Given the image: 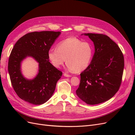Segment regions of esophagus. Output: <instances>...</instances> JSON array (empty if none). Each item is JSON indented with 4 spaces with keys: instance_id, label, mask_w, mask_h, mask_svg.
Instances as JSON below:
<instances>
[{
    "instance_id": "1",
    "label": "esophagus",
    "mask_w": 135,
    "mask_h": 135,
    "mask_svg": "<svg viewBox=\"0 0 135 135\" xmlns=\"http://www.w3.org/2000/svg\"><path fill=\"white\" fill-rule=\"evenodd\" d=\"M64 76H65V77H71V75L68 74H66V73H64Z\"/></svg>"
}]
</instances>
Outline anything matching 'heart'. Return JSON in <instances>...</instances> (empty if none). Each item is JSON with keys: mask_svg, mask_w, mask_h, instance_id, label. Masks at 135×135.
Here are the masks:
<instances>
[{"mask_svg": "<svg viewBox=\"0 0 135 135\" xmlns=\"http://www.w3.org/2000/svg\"><path fill=\"white\" fill-rule=\"evenodd\" d=\"M93 53V47L90 43L72 36L61 41L57 48L49 50L48 57L55 68H60L66 61L69 69L79 73L89 66Z\"/></svg>", "mask_w": 135, "mask_h": 135, "instance_id": "heart-1", "label": "heart"}]
</instances>
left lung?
<instances>
[{"instance_id": "left-lung-1", "label": "left lung", "mask_w": 135, "mask_h": 135, "mask_svg": "<svg viewBox=\"0 0 135 135\" xmlns=\"http://www.w3.org/2000/svg\"><path fill=\"white\" fill-rule=\"evenodd\" d=\"M81 35L88 36L93 42L95 53L89 66L80 73L76 95L88 105L103 103L113 97L119 88L124 69L123 55L107 35Z\"/></svg>"}]
</instances>
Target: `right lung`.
<instances>
[{
	"instance_id": "add662e5",
	"label": "right lung",
	"mask_w": 135,
	"mask_h": 135,
	"mask_svg": "<svg viewBox=\"0 0 135 135\" xmlns=\"http://www.w3.org/2000/svg\"><path fill=\"white\" fill-rule=\"evenodd\" d=\"M61 32L44 31L28 33L16 43L8 61V73L15 91L22 100L34 105L43 104L54 94L62 73L50 63L48 52ZM30 56L38 64V72L32 79L22 74L21 64Z\"/></svg>"
}]
</instances>
